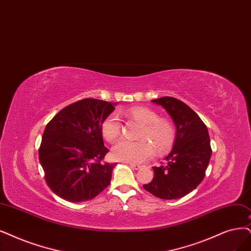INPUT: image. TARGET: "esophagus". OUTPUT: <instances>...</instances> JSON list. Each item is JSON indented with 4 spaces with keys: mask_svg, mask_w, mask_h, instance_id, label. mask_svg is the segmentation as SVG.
I'll return each mask as SVG.
<instances>
[{
    "mask_svg": "<svg viewBox=\"0 0 251 251\" xmlns=\"http://www.w3.org/2000/svg\"><path fill=\"white\" fill-rule=\"evenodd\" d=\"M129 166H130L131 169H133V170H140L141 168H142V165H138V164H133V163H130L129 164Z\"/></svg>",
    "mask_w": 251,
    "mask_h": 251,
    "instance_id": "esophagus-1",
    "label": "esophagus"
}]
</instances>
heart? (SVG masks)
I'll list each match as a JSON object with an SVG mask.
<instances>
[{
    "label": "heart",
    "instance_id": "b5f03b06",
    "mask_svg": "<svg viewBox=\"0 0 251 251\" xmlns=\"http://www.w3.org/2000/svg\"><path fill=\"white\" fill-rule=\"evenodd\" d=\"M136 122L143 125L138 142L121 141L113 147L111 155L116 160L129 163H142L154 155L155 148L158 153H163L174 144L176 137L175 127L166 119H159L154 110L136 106L129 110ZM101 133L109 143L116 142L122 133V124L118 115L111 114L101 124Z\"/></svg>",
    "mask_w": 251,
    "mask_h": 251
}]
</instances>
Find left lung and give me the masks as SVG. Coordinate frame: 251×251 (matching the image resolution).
I'll return each mask as SVG.
<instances>
[{
    "mask_svg": "<svg viewBox=\"0 0 251 251\" xmlns=\"http://www.w3.org/2000/svg\"><path fill=\"white\" fill-rule=\"evenodd\" d=\"M152 102L168 111L177 130L165 164L154 166L153 180L143 187L162 200L181 199L205 178L212 153L208 128L196 111L181 100L161 97Z\"/></svg>",
    "mask_w": 251,
    "mask_h": 251,
    "instance_id": "obj_1",
    "label": "left lung"
}]
</instances>
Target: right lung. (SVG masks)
Here are the masks:
<instances>
[{
    "label": "right lung",
    "instance_id": "right-lung-1",
    "mask_svg": "<svg viewBox=\"0 0 251 251\" xmlns=\"http://www.w3.org/2000/svg\"><path fill=\"white\" fill-rule=\"evenodd\" d=\"M116 103L86 98L64 107L46 125L39 161L46 184L63 200L94 199L110 183L115 163H102L104 147L101 124Z\"/></svg>",
    "mask_w": 251,
    "mask_h": 251
}]
</instances>
